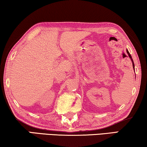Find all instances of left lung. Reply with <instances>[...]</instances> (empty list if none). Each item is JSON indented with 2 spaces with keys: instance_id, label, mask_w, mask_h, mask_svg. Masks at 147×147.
Instances as JSON below:
<instances>
[{
  "instance_id": "8db88e82",
  "label": "left lung",
  "mask_w": 147,
  "mask_h": 147,
  "mask_svg": "<svg viewBox=\"0 0 147 147\" xmlns=\"http://www.w3.org/2000/svg\"><path fill=\"white\" fill-rule=\"evenodd\" d=\"M126 52H127V53H128V56H129V57L130 58V59H131V61H132V66H133V68H134V62H133V60H132V57H131V55H130V53L129 52H128V51L127 49H126Z\"/></svg>"
}]
</instances>
